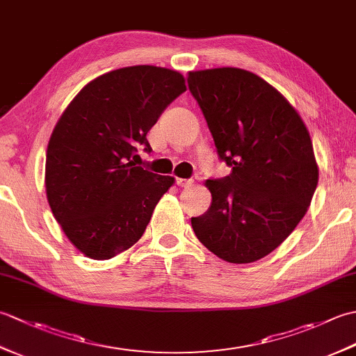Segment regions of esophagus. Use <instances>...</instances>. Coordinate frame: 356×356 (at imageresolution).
<instances>
[{"label":"esophagus","mask_w":356,"mask_h":356,"mask_svg":"<svg viewBox=\"0 0 356 356\" xmlns=\"http://www.w3.org/2000/svg\"><path fill=\"white\" fill-rule=\"evenodd\" d=\"M176 184L180 188H190V186H193L194 180L193 179H176Z\"/></svg>","instance_id":"34e87169"}]
</instances>
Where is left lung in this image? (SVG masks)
<instances>
[{"instance_id": "1", "label": "left lung", "mask_w": 356, "mask_h": 356, "mask_svg": "<svg viewBox=\"0 0 356 356\" xmlns=\"http://www.w3.org/2000/svg\"><path fill=\"white\" fill-rule=\"evenodd\" d=\"M229 176L205 182L213 202L191 218L203 246L228 263L274 251L307 213L318 165L307 128L277 88L257 74L222 67L188 73Z\"/></svg>"}]
</instances>
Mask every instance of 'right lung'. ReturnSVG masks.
Instances as JSON below:
<instances>
[{"label":"right lung","mask_w":356,"mask_h":356,"mask_svg":"<svg viewBox=\"0 0 356 356\" xmlns=\"http://www.w3.org/2000/svg\"><path fill=\"white\" fill-rule=\"evenodd\" d=\"M185 90L179 72L124 67L88 82L53 128L45 193L67 238L88 259L131 248L174 184L133 161L139 145L149 153L147 133Z\"/></svg>","instance_id":"add662e5"}]
</instances>
